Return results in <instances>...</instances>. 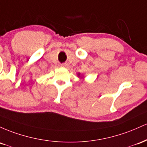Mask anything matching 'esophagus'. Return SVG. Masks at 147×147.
<instances>
[{
    "mask_svg": "<svg viewBox=\"0 0 147 147\" xmlns=\"http://www.w3.org/2000/svg\"><path fill=\"white\" fill-rule=\"evenodd\" d=\"M61 67H68V64H67V63H63V64H62V65H61Z\"/></svg>",
    "mask_w": 147,
    "mask_h": 147,
    "instance_id": "obj_1",
    "label": "esophagus"
}]
</instances>
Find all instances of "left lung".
Segmentation results:
<instances>
[{"mask_svg": "<svg viewBox=\"0 0 147 147\" xmlns=\"http://www.w3.org/2000/svg\"><path fill=\"white\" fill-rule=\"evenodd\" d=\"M78 76L79 77V78H83V76H80V73L78 74Z\"/></svg>", "mask_w": 147, "mask_h": 147, "instance_id": "8db88e82", "label": "left lung"}]
</instances>
